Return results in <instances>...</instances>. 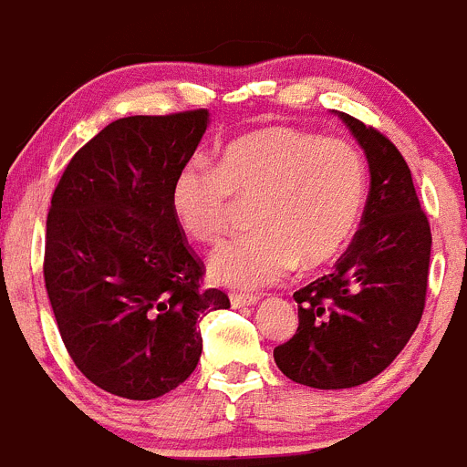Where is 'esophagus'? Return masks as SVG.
Here are the masks:
<instances>
[{
	"instance_id": "esophagus-1",
	"label": "esophagus",
	"mask_w": 467,
	"mask_h": 467,
	"mask_svg": "<svg viewBox=\"0 0 467 467\" xmlns=\"http://www.w3.org/2000/svg\"><path fill=\"white\" fill-rule=\"evenodd\" d=\"M229 301L234 307H247V306H256L259 296H252V294H231Z\"/></svg>"
}]
</instances>
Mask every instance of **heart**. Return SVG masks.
<instances>
[{
  "instance_id": "obj_1",
  "label": "heart",
  "mask_w": 467,
  "mask_h": 467,
  "mask_svg": "<svg viewBox=\"0 0 467 467\" xmlns=\"http://www.w3.org/2000/svg\"><path fill=\"white\" fill-rule=\"evenodd\" d=\"M231 198L254 201V234L217 247L208 273L224 286L256 292L296 266H324L348 247L366 205V161L348 140L264 127L222 145L215 164L187 161L171 181V215L192 241L224 234Z\"/></svg>"
}]
</instances>
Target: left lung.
I'll list each match as a JSON object with an SVG mask.
<instances>
[{
    "label": "left lung",
    "mask_w": 467,
    "mask_h": 467,
    "mask_svg": "<svg viewBox=\"0 0 467 467\" xmlns=\"http://www.w3.org/2000/svg\"><path fill=\"white\" fill-rule=\"evenodd\" d=\"M337 118L370 171L361 226L336 271L294 294L298 328L273 349L282 373L312 389L358 387L399 357L423 315L433 243L399 148L352 115Z\"/></svg>",
    "instance_id": "obj_1"
}]
</instances>
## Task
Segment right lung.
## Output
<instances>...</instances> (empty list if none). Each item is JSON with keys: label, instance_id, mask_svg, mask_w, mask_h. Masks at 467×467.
Here are the masks:
<instances>
[{"label": "right lung", "instance_id": "1", "mask_svg": "<svg viewBox=\"0 0 467 467\" xmlns=\"http://www.w3.org/2000/svg\"><path fill=\"white\" fill-rule=\"evenodd\" d=\"M208 110L131 115L71 157L46 222V292L76 368L104 391L160 399L199 363V319L229 307L169 205Z\"/></svg>", "mask_w": 467, "mask_h": 467}]
</instances>
